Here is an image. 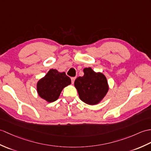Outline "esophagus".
Wrapping results in <instances>:
<instances>
[{
    "label": "esophagus",
    "instance_id": "1",
    "mask_svg": "<svg viewBox=\"0 0 151 151\" xmlns=\"http://www.w3.org/2000/svg\"><path fill=\"white\" fill-rule=\"evenodd\" d=\"M71 82H72V83H74L75 80V79H76V77H71Z\"/></svg>",
    "mask_w": 151,
    "mask_h": 151
}]
</instances>
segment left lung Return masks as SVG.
Here are the masks:
<instances>
[{
    "instance_id": "1",
    "label": "left lung",
    "mask_w": 151,
    "mask_h": 151,
    "mask_svg": "<svg viewBox=\"0 0 151 151\" xmlns=\"http://www.w3.org/2000/svg\"><path fill=\"white\" fill-rule=\"evenodd\" d=\"M84 75L75 81L80 100L87 104H99L109 90L107 79L102 73H95L91 68L83 69Z\"/></svg>"
}]
</instances>
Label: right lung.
<instances>
[{
    "mask_svg": "<svg viewBox=\"0 0 151 151\" xmlns=\"http://www.w3.org/2000/svg\"><path fill=\"white\" fill-rule=\"evenodd\" d=\"M71 83V79L65 72L60 73L52 69L38 82L37 92L42 99L52 102L58 99L62 89Z\"/></svg>",
    "mask_w": 151,
    "mask_h": 151,
    "instance_id": "right-lung-1",
    "label": "right lung"
}]
</instances>
